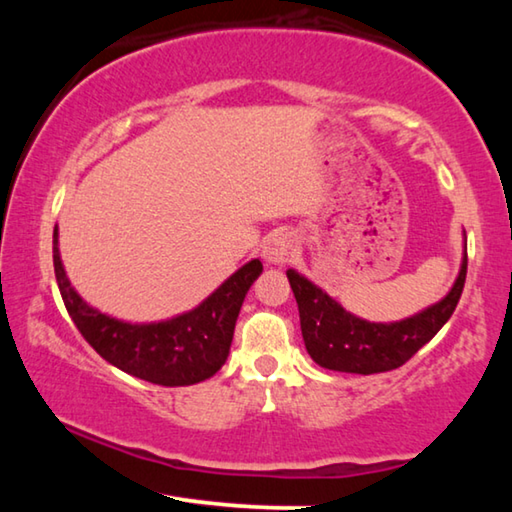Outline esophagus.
Wrapping results in <instances>:
<instances>
[{
  "mask_svg": "<svg viewBox=\"0 0 512 512\" xmlns=\"http://www.w3.org/2000/svg\"><path fill=\"white\" fill-rule=\"evenodd\" d=\"M293 250H296V244L289 232H277L264 244V259L271 264H284L291 259Z\"/></svg>",
  "mask_w": 512,
  "mask_h": 512,
  "instance_id": "obj_1",
  "label": "esophagus"
}]
</instances>
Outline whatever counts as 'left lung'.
<instances>
[{"instance_id":"left-lung-1","label":"left lung","mask_w":512,"mask_h":512,"mask_svg":"<svg viewBox=\"0 0 512 512\" xmlns=\"http://www.w3.org/2000/svg\"><path fill=\"white\" fill-rule=\"evenodd\" d=\"M465 275L467 250L454 287L443 300L397 323H370L345 311L293 268L287 271L309 357L327 370L354 375H375L404 366L452 318L465 287Z\"/></svg>"}]
</instances>
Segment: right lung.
<instances>
[{
    "label": "right lung",
    "mask_w": 512,
    "mask_h": 512,
    "mask_svg": "<svg viewBox=\"0 0 512 512\" xmlns=\"http://www.w3.org/2000/svg\"><path fill=\"white\" fill-rule=\"evenodd\" d=\"M54 271L67 314L103 359L151 384L192 386L210 379L228 359L241 302L264 268L259 259H250L196 309L146 325L101 314L74 291L60 262L58 228H54Z\"/></svg>",
    "instance_id": "obj_1"
}]
</instances>
